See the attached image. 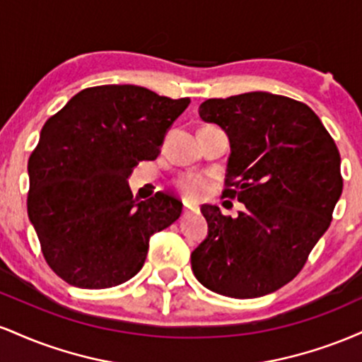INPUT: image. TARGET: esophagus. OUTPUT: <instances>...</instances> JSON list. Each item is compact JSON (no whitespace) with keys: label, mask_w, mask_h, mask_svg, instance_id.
I'll return each instance as SVG.
<instances>
[{"label":"esophagus","mask_w":362,"mask_h":362,"mask_svg":"<svg viewBox=\"0 0 362 362\" xmlns=\"http://www.w3.org/2000/svg\"><path fill=\"white\" fill-rule=\"evenodd\" d=\"M192 206H189L187 202H184V216H189L190 213H192Z\"/></svg>","instance_id":"34e87169"}]
</instances>
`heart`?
Wrapping results in <instances>:
<instances>
[{"instance_id":"heart-1","label":"heart","mask_w":362,"mask_h":362,"mask_svg":"<svg viewBox=\"0 0 362 362\" xmlns=\"http://www.w3.org/2000/svg\"><path fill=\"white\" fill-rule=\"evenodd\" d=\"M178 187H180L182 192H184L187 197H190V199L202 197L207 190V184H206L204 178L197 177V175H190V177L182 178Z\"/></svg>"}]
</instances>
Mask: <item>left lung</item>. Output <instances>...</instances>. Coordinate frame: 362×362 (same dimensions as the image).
Returning <instances> with one entry per match:
<instances>
[{
  "label": "left lung",
  "mask_w": 362,
  "mask_h": 362,
  "mask_svg": "<svg viewBox=\"0 0 362 362\" xmlns=\"http://www.w3.org/2000/svg\"><path fill=\"white\" fill-rule=\"evenodd\" d=\"M199 115L230 138L223 197L245 209L231 218L201 207L209 230L190 255L194 276L223 296H265L300 274L330 226L342 194L339 149L308 105L282 95L209 98Z\"/></svg>",
  "instance_id": "8db88e82"
}]
</instances>
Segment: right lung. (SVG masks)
Here are the masks:
<instances>
[{"instance_id": "add662e5", "label": "right lung", "mask_w": 362, "mask_h": 362, "mask_svg": "<svg viewBox=\"0 0 362 362\" xmlns=\"http://www.w3.org/2000/svg\"><path fill=\"white\" fill-rule=\"evenodd\" d=\"M190 98L136 85L85 88L54 114L28 158L27 211L44 259L83 289L119 286L141 271L149 238L180 218L182 202L156 192L138 201L127 178L156 160Z\"/></svg>"}]
</instances>
